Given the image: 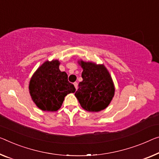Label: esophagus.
Here are the masks:
<instances>
[{"label":"esophagus","instance_id":"1","mask_svg":"<svg viewBox=\"0 0 159 159\" xmlns=\"http://www.w3.org/2000/svg\"><path fill=\"white\" fill-rule=\"evenodd\" d=\"M74 85H75V87L76 88V89H77V88H78V83L75 82L74 83Z\"/></svg>","mask_w":159,"mask_h":159}]
</instances>
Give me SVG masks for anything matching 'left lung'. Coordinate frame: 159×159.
<instances>
[{"instance_id": "1", "label": "left lung", "mask_w": 159, "mask_h": 159, "mask_svg": "<svg viewBox=\"0 0 159 159\" xmlns=\"http://www.w3.org/2000/svg\"><path fill=\"white\" fill-rule=\"evenodd\" d=\"M83 69L82 81L75 92L80 105L88 111L97 112L106 109L114 95V85L110 74L104 65L79 62Z\"/></svg>"}]
</instances>
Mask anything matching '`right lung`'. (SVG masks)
Masks as SVG:
<instances>
[{
	"mask_svg": "<svg viewBox=\"0 0 159 159\" xmlns=\"http://www.w3.org/2000/svg\"><path fill=\"white\" fill-rule=\"evenodd\" d=\"M59 66L60 62L57 60L46 61L30 79L29 91L31 98L43 111H57L66 95L76 90L68 82L67 73L61 72Z\"/></svg>",
	"mask_w": 159,
	"mask_h": 159,
	"instance_id": "1",
	"label": "right lung"
}]
</instances>
